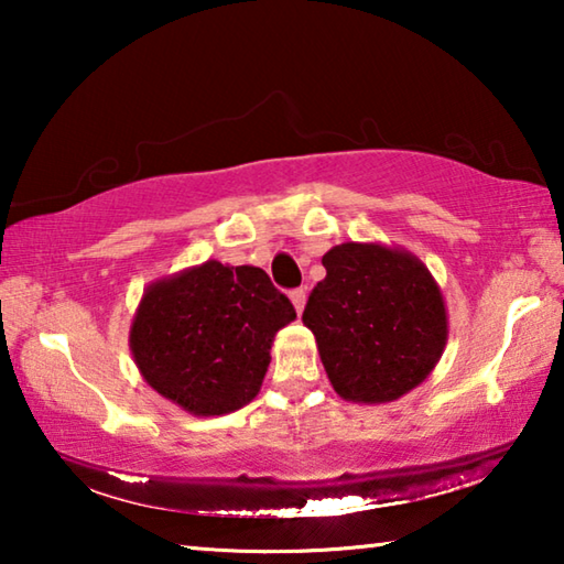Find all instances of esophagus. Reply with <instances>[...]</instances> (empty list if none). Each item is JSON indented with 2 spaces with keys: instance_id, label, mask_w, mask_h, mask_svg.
<instances>
[{
  "instance_id": "34e87169",
  "label": "esophagus",
  "mask_w": 564,
  "mask_h": 564,
  "mask_svg": "<svg viewBox=\"0 0 564 564\" xmlns=\"http://www.w3.org/2000/svg\"><path fill=\"white\" fill-rule=\"evenodd\" d=\"M291 301H293V305H295V311L303 313V305H305V291H303V289H295V291H291Z\"/></svg>"
}]
</instances>
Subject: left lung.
<instances>
[{
	"label": "left lung",
	"mask_w": 564,
	"mask_h": 564,
	"mask_svg": "<svg viewBox=\"0 0 564 564\" xmlns=\"http://www.w3.org/2000/svg\"><path fill=\"white\" fill-rule=\"evenodd\" d=\"M326 279L308 295L313 330L333 390L352 403H390L441 360L447 313L441 285L403 248L340 243L323 256Z\"/></svg>",
	"instance_id": "obj_1"
}]
</instances>
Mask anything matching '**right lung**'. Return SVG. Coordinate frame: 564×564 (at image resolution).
Instances as JSON below:
<instances>
[{
    "label": "right lung",
    "mask_w": 564,
    "mask_h": 564,
    "mask_svg": "<svg viewBox=\"0 0 564 564\" xmlns=\"http://www.w3.org/2000/svg\"><path fill=\"white\" fill-rule=\"evenodd\" d=\"M293 303L256 265L206 261L151 283L129 330L147 383L191 415H224L259 395Z\"/></svg>",
    "instance_id": "obj_1"
}]
</instances>
